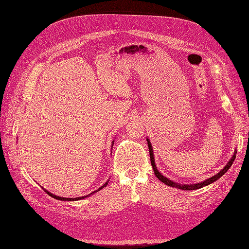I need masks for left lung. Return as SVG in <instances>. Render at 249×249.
<instances>
[{
  "mask_svg": "<svg viewBox=\"0 0 249 249\" xmlns=\"http://www.w3.org/2000/svg\"><path fill=\"white\" fill-rule=\"evenodd\" d=\"M146 141H147V145H148V149H149V157H150V163H152V166H153V170H154V173L156 175V177L159 178L162 183H164L165 185L167 186H170V187H173V188H178V189H182V190H196V189H200V188L205 187V186H208L210 184H212L214 182H216V180L218 178H220L225 172H227L230 167L231 166L232 162L235 161L236 159V149H235V153H233L232 157L231 158V160L228 162V164L225 165V166L217 173V175L213 176L209 178L208 179L206 180H202V182L200 183H196V184H180V183H177V182H173V180L169 179L168 178H166L165 176H163V173L160 172V170H158L157 168V165H156V162H155V155H154V150H153V146H152V143H150L149 139L146 138Z\"/></svg>",
  "mask_w": 249,
  "mask_h": 249,
  "instance_id": "obj_1",
  "label": "left lung"
}]
</instances>
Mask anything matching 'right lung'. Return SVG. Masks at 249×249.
<instances>
[{
  "instance_id": "right-lung-1",
  "label": "right lung",
  "mask_w": 249,
  "mask_h": 249,
  "mask_svg": "<svg viewBox=\"0 0 249 249\" xmlns=\"http://www.w3.org/2000/svg\"><path fill=\"white\" fill-rule=\"evenodd\" d=\"M111 144H112V147H113V144H114V140H113L112 141V143H111ZM108 183H109V179L107 180V182L106 183H105L102 187H100L99 188V189H97V190H95V191H93L92 193H90V194H88V195H86V196H80V197H74V198H66V197H61V196H57V195H55V194H53V193H51V192H49L47 189H44V188H43V190L44 191H46L49 195H50V196H52L53 198H56V199H59V200H64V201H71V200H81V199H83V198H85V197H88V196H90V195H92V194H94V193H96L97 191H100V190H102L103 189V188L104 187H106L107 185H108Z\"/></svg>"
}]
</instances>
